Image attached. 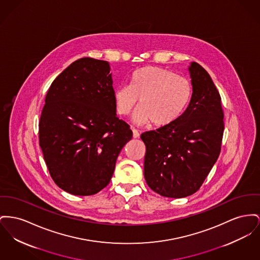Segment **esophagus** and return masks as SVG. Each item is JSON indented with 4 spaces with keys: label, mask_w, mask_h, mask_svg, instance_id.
Segmentation results:
<instances>
[{
    "label": "esophagus",
    "mask_w": 260,
    "mask_h": 260,
    "mask_svg": "<svg viewBox=\"0 0 260 260\" xmlns=\"http://www.w3.org/2000/svg\"><path fill=\"white\" fill-rule=\"evenodd\" d=\"M132 131H133V137H134V138H139V133H138L136 128H133Z\"/></svg>",
    "instance_id": "1"
}]
</instances>
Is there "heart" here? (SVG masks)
<instances>
[{"label":"heart","instance_id":"b5f03b06","mask_svg":"<svg viewBox=\"0 0 260 260\" xmlns=\"http://www.w3.org/2000/svg\"><path fill=\"white\" fill-rule=\"evenodd\" d=\"M192 95V85L186 77L160 67H144L132 77L129 86L117 87L114 104L118 115L127 116L138 106L134 122H151L155 127H166L183 116Z\"/></svg>","mask_w":260,"mask_h":260}]
</instances>
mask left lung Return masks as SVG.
Wrapping results in <instances>:
<instances>
[{"label":"left lung","instance_id":"8db88e82","mask_svg":"<svg viewBox=\"0 0 260 260\" xmlns=\"http://www.w3.org/2000/svg\"><path fill=\"white\" fill-rule=\"evenodd\" d=\"M192 95L183 116L173 124L143 133L144 178L162 197L193 194L221 151L224 113L221 97L208 73L196 61L188 67Z\"/></svg>","mask_w":260,"mask_h":260}]
</instances>
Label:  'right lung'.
<instances>
[{"label": "right lung", "instance_id": "1", "mask_svg": "<svg viewBox=\"0 0 260 260\" xmlns=\"http://www.w3.org/2000/svg\"><path fill=\"white\" fill-rule=\"evenodd\" d=\"M106 61L82 58L52 82L39 122V144L56 184L74 196H92L113 176L133 138L117 118Z\"/></svg>", "mask_w": 260, "mask_h": 260}]
</instances>
